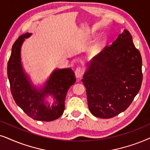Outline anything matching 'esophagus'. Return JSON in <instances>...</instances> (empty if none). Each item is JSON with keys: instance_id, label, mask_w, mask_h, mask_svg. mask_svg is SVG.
Returning <instances> with one entry per match:
<instances>
[{"instance_id": "1", "label": "esophagus", "mask_w": 150, "mask_h": 150, "mask_svg": "<svg viewBox=\"0 0 150 150\" xmlns=\"http://www.w3.org/2000/svg\"><path fill=\"white\" fill-rule=\"evenodd\" d=\"M83 72H84V71H83V69H82V68H81V67L77 68L76 70H75V76H76L77 78H81V77H82Z\"/></svg>"}]
</instances>
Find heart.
Listing matches in <instances>:
<instances>
[{
	"label": "heart",
	"mask_w": 150,
	"mask_h": 150,
	"mask_svg": "<svg viewBox=\"0 0 150 150\" xmlns=\"http://www.w3.org/2000/svg\"><path fill=\"white\" fill-rule=\"evenodd\" d=\"M97 48H98V47H94V48H93V51H97Z\"/></svg>",
	"instance_id": "obj_1"
}]
</instances>
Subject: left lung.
I'll return each mask as SVG.
<instances>
[{
	"label": "left lung",
	"mask_w": 150,
	"mask_h": 150,
	"mask_svg": "<svg viewBox=\"0 0 150 150\" xmlns=\"http://www.w3.org/2000/svg\"><path fill=\"white\" fill-rule=\"evenodd\" d=\"M142 59L127 29L86 64L81 79L95 117L109 119L125 111L140 91Z\"/></svg>",
	"instance_id": "left-lung-1"
}]
</instances>
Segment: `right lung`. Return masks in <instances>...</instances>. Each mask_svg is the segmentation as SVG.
I'll return each instance as SVG.
<instances>
[{"mask_svg":"<svg viewBox=\"0 0 150 150\" xmlns=\"http://www.w3.org/2000/svg\"><path fill=\"white\" fill-rule=\"evenodd\" d=\"M31 33L21 35L13 45L7 63V75L11 92L16 104L34 120L51 121L60 117L64 110L68 90L76 81L71 68L55 69L43 86L36 87L23 67L21 48ZM49 96L53 105L47 101Z\"/></svg>","mask_w":150,"mask_h":150,"instance_id":"1","label":"right lung"}]
</instances>
